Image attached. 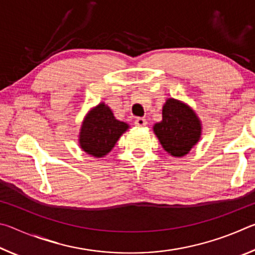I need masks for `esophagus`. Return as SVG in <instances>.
Wrapping results in <instances>:
<instances>
[{
    "instance_id": "34e87169",
    "label": "esophagus",
    "mask_w": 255,
    "mask_h": 255,
    "mask_svg": "<svg viewBox=\"0 0 255 255\" xmlns=\"http://www.w3.org/2000/svg\"><path fill=\"white\" fill-rule=\"evenodd\" d=\"M135 125L138 127H144L147 125V122H146V119H144V118H137L135 120Z\"/></svg>"
}]
</instances>
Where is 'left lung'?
<instances>
[{
  "instance_id": "obj_1",
  "label": "left lung",
  "mask_w": 255,
  "mask_h": 255,
  "mask_svg": "<svg viewBox=\"0 0 255 255\" xmlns=\"http://www.w3.org/2000/svg\"><path fill=\"white\" fill-rule=\"evenodd\" d=\"M162 122L154 125L153 130L162 147L174 157H182L200 139L201 123L191 108L167 99L162 110Z\"/></svg>"
}]
</instances>
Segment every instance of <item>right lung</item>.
Segmentation results:
<instances>
[{"mask_svg":"<svg viewBox=\"0 0 255 255\" xmlns=\"http://www.w3.org/2000/svg\"><path fill=\"white\" fill-rule=\"evenodd\" d=\"M128 128V124L115 118L109 107L103 102L99 103L82 123L79 139L81 148L94 157H103Z\"/></svg>","mask_w":255,"mask_h":255,"instance_id":"right-lung-1","label":"right lung"}]
</instances>
